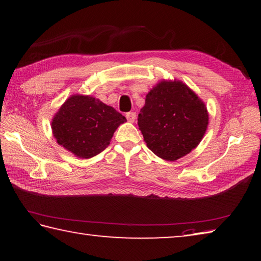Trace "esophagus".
I'll return each instance as SVG.
<instances>
[{
    "instance_id": "1",
    "label": "esophagus",
    "mask_w": 261,
    "mask_h": 261,
    "mask_svg": "<svg viewBox=\"0 0 261 261\" xmlns=\"http://www.w3.org/2000/svg\"><path fill=\"white\" fill-rule=\"evenodd\" d=\"M126 117H127L128 121L133 122L135 120V118H137V114H135L134 112H129V113H127V114H126Z\"/></svg>"
}]
</instances>
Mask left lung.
I'll list each match as a JSON object with an SVG mask.
<instances>
[{
  "instance_id": "8db88e82",
  "label": "left lung",
  "mask_w": 261,
  "mask_h": 261,
  "mask_svg": "<svg viewBox=\"0 0 261 261\" xmlns=\"http://www.w3.org/2000/svg\"><path fill=\"white\" fill-rule=\"evenodd\" d=\"M208 119L205 103L186 84L162 81L147 94L138 124L154 154L175 161L200 143Z\"/></svg>"
}]
</instances>
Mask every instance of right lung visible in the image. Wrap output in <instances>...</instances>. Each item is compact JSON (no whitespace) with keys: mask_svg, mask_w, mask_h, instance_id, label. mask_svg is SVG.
<instances>
[{"mask_svg":"<svg viewBox=\"0 0 261 261\" xmlns=\"http://www.w3.org/2000/svg\"><path fill=\"white\" fill-rule=\"evenodd\" d=\"M126 120L99 99L73 95L55 114L52 130L64 148L79 158L88 159L107 148L115 130Z\"/></svg>","mask_w":261,"mask_h":261,"instance_id":"add662e5","label":"right lung"}]
</instances>
